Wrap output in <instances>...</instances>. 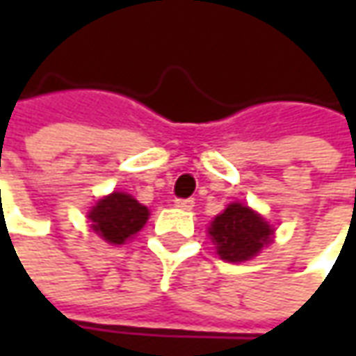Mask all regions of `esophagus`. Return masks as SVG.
I'll use <instances>...</instances> for the list:
<instances>
[{"mask_svg": "<svg viewBox=\"0 0 356 356\" xmlns=\"http://www.w3.org/2000/svg\"><path fill=\"white\" fill-rule=\"evenodd\" d=\"M174 204H176V208H180V210H186V212L194 208V200H192V198H180V200H176Z\"/></svg>", "mask_w": 356, "mask_h": 356, "instance_id": "obj_1", "label": "esophagus"}]
</instances>
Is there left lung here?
<instances>
[{
	"instance_id": "left-lung-1",
	"label": "left lung",
	"mask_w": 356,
	"mask_h": 356,
	"mask_svg": "<svg viewBox=\"0 0 356 356\" xmlns=\"http://www.w3.org/2000/svg\"><path fill=\"white\" fill-rule=\"evenodd\" d=\"M208 234L224 261L241 264L255 257L271 241L273 227L250 206L232 202L224 212L213 218Z\"/></svg>"
}]
</instances>
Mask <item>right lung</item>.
<instances>
[{
  "label": "right lung",
  "instance_id": "right-lung-1",
  "mask_svg": "<svg viewBox=\"0 0 356 356\" xmlns=\"http://www.w3.org/2000/svg\"><path fill=\"white\" fill-rule=\"evenodd\" d=\"M148 208L124 192H113L97 202L89 212L90 227L104 241L120 245L138 234L148 220Z\"/></svg>",
  "mask_w": 356,
  "mask_h": 356
}]
</instances>
